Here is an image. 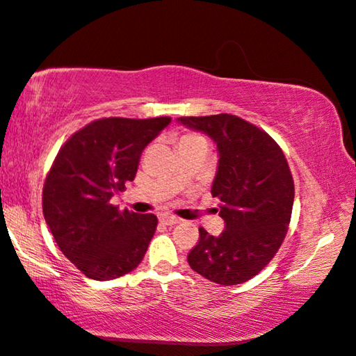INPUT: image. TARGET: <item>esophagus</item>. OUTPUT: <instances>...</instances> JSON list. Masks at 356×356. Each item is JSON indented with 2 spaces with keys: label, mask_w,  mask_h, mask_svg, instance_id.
I'll use <instances>...</instances> for the list:
<instances>
[{
  "label": "esophagus",
  "mask_w": 356,
  "mask_h": 356,
  "mask_svg": "<svg viewBox=\"0 0 356 356\" xmlns=\"http://www.w3.org/2000/svg\"><path fill=\"white\" fill-rule=\"evenodd\" d=\"M159 222L162 223V225H175V223L181 222V219H178V217L170 216V214H161Z\"/></svg>",
  "instance_id": "1"
}]
</instances>
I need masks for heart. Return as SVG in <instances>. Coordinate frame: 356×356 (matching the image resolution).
I'll return each mask as SVG.
<instances>
[{
    "mask_svg": "<svg viewBox=\"0 0 356 356\" xmlns=\"http://www.w3.org/2000/svg\"><path fill=\"white\" fill-rule=\"evenodd\" d=\"M194 142H204L202 136L194 134V133H186L179 137V145H186V143H194Z\"/></svg>",
    "mask_w": 356,
    "mask_h": 356,
    "instance_id": "b5f03b06",
    "label": "heart"
}]
</instances>
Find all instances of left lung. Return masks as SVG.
<instances>
[{
    "instance_id": "left-lung-1",
    "label": "left lung",
    "mask_w": 356,
    "mask_h": 356,
    "mask_svg": "<svg viewBox=\"0 0 356 356\" xmlns=\"http://www.w3.org/2000/svg\"><path fill=\"white\" fill-rule=\"evenodd\" d=\"M217 143L219 167L211 194L220 200L225 220L220 236L200 228L188 254L197 273L217 284H241L275 257L288 233L294 179L283 149L272 137L238 115L179 117Z\"/></svg>"
}]
</instances>
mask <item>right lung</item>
Masks as SVG:
<instances>
[{
	"instance_id": "obj_1",
	"label": "right lung",
	"mask_w": 356,
	"mask_h": 356,
	"mask_svg": "<svg viewBox=\"0 0 356 356\" xmlns=\"http://www.w3.org/2000/svg\"><path fill=\"white\" fill-rule=\"evenodd\" d=\"M170 117H104L60 147L43 184V217L60 252L98 282L131 272L145 257L158 217L120 211L115 192L133 181L140 154Z\"/></svg>"
}]
</instances>
